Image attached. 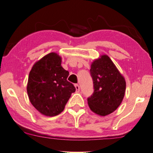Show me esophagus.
Returning a JSON list of instances; mask_svg holds the SVG:
<instances>
[{
    "label": "esophagus",
    "mask_w": 153,
    "mask_h": 153,
    "mask_svg": "<svg viewBox=\"0 0 153 153\" xmlns=\"http://www.w3.org/2000/svg\"><path fill=\"white\" fill-rule=\"evenodd\" d=\"M74 86H75L76 91V92H79V91H80V87H79V85H78V84H75V85H74Z\"/></svg>",
    "instance_id": "1"
}]
</instances>
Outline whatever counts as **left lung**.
<instances>
[{
	"mask_svg": "<svg viewBox=\"0 0 153 153\" xmlns=\"http://www.w3.org/2000/svg\"><path fill=\"white\" fill-rule=\"evenodd\" d=\"M90 72L94 90L87 99L89 108L99 116L110 114L119 107L125 97V78L106 54L93 60Z\"/></svg>",
	"mask_w": 153,
	"mask_h": 153,
	"instance_id": "obj_1",
	"label": "left lung"
}]
</instances>
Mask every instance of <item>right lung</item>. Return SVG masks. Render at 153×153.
Here are the masks:
<instances>
[{
    "instance_id": "1",
    "label": "right lung",
    "mask_w": 153,
    "mask_h": 153,
    "mask_svg": "<svg viewBox=\"0 0 153 153\" xmlns=\"http://www.w3.org/2000/svg\"><path fill=\"white\" fill-rule=\"evenodd\" d=\"M62 58L51 53L34 63L28 76L27 91L30 102L45 116H56L65 109L75 87L68 82V71L61 66Z\"/></svg>"
}]
</instances>
